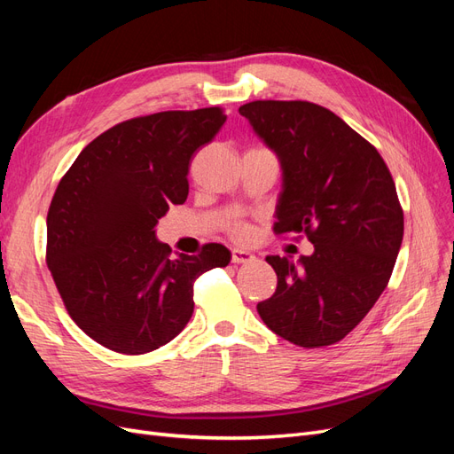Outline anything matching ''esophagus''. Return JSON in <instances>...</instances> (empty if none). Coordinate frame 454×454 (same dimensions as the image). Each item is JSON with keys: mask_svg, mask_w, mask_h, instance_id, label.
<instances>
[{"mask_svg": "<svg viewBox=\"0 0 454 454\" xmlns=\"http://www.w3.org/2000/svg\"><path fill=\"white\" fill-rule=\"evenodd\" d=\"M254 259V255L250 252H244V250H239L235 248L231 252V261L232 263H250V261Z\"/></svg>", "mask_w": 454, "mask_h": 454, "instance_id": "1", "label": "esophagus"}]
</instances>
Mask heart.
<instances>
[{
  "label": "heart",
  "instance_id": "heart-1",
  "mask_svg": "<svg viewBox=\"0 0 454 454\" xmlns=\"http://www.w3.org/2000/svg\"><path fill=\"white\" fill-rule=\"evenodd\" d=\"M231 235H232V237H237V239L248 237V235H250V227L246 225V223H235V225L231 227Z\"/></svg>",
  "mask_w": 454,
  "mask_h": 454
}]
</instances>
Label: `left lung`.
Here are the masks:
<instances>
[{
	"label": "left lung",
	"instance_id": "8db88e82",
	"mask_svg": "<svg viewBox=\"0 0 454 454\" xmlns=\"http://www.w3.org/2000/svg\"><path fill=\"white\" fill-rule=\"evenodd\" d=\"M277 153L282 193L274 232H305L312 255H267L277 292L257 312L297 347L345 339L387 287L403 240V210L379 151L329 109L303 100L240 106Z\"/></svg>",
	"mask_w": 454,
	"mask_h": 454
}]
</instances>
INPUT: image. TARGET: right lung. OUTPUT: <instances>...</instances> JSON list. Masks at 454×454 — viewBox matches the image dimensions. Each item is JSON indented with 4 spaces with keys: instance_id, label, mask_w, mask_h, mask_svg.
Here are the masks:
<instances>
[{
    "instance_id": "1",
    "label": "right lung",
    "mask_w": 454,
    "mask_h": 454,
    "mask_svg": "<svg viewBox=\"0 0 454 454\" xmlns=\"http://www.w3.org/2000/svg\"><path fill=\"white\" fill-rule=\"evenodd\" d=\"M225 121L222 107L122 121L81 151L54 191L47 267L67 314L98 345L130 356L167 345L191 320L195 280L229 265L222 244L172 259L155 237L170 204L187 199L195 151Z\"/></svg>"
}]
</instances>
